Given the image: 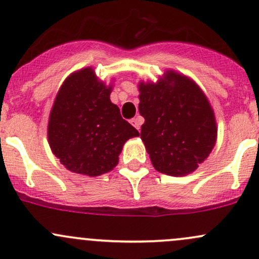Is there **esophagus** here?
Instances as JSON below:
<instances>
[{"label":"esophagus","instance_id":"obj_1","mask_svg":"<svg viewBox=\"0 0 259 259\" xmlns=\"http://www.w3.org/2000/svg\"><path fill=\"white\" fill-rule=\"evenodd\" d=\"M132 124H133V126L136 127V129L140 132L141 124H143V118H141V116H136V118L132 119Z\"/></svg>","mask_w":259,"mask_h":259}]
</instances>
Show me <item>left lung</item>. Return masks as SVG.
I'll return each instance as SVG.
<instances>
[{"mask_svg": "<svg viewBox=\"0 0 259 259\" xmlns=\"http://www.w3.org/2000/svg\"><path fill=\"white\" fill-rule=\"evenodd\" d=\"M139 112L144 141L155 169L175 177L198 168L217 143L218 127L208 98L193 79L169 70L140 82Z\"/></svg>", "mask_w": 259, "mask_h": 259, "instance_id": "left-lung-1", "label": "left lung"}]
</instances>
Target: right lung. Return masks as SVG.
Segmentation results:
<instances>
[{
  "mask_svg": "<svg viewBox=\"0 0 259 259\" xmlns=\"http://www.w3.org/2000/svg\"><path fill=\"white\" fill-rule=\"evenodd\" d=\"M112 86L92 67L71 75L51 108L48 140L54 155L71 172L97 177L118 164L125 141L139 136L110 102Z\"/></svg>",
  "mask_w": 259,
  "mask_h": 259,
  "instance_id": "obj_1",
  "label": "right lung"
}]
</instances>
